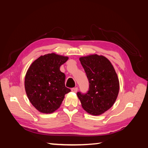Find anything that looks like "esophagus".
I'll use <instances>...</instances> for the list:
<instances>
[{"instance_id": "esophagus-1", "label": "esophagus", "mask_w": 148, "mask_h": 148, "mask_svg": "<svg viewBox=\"0 0 148 148\" xmlns=\"http://www.w3.org/2000/svg\"><path fill=\"white\" fill-rule=\"evenodd\" d=\"M77 90H78L77 88L75 87V88H72L71 89V91H72V92H77Z\"/></svg>"}]
</instances>
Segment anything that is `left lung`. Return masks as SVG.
Masks as SVG:
<instances>
[{
    "mask_svg": "<svg viewBox=\"0 0 148 148\" xmlns=\"http://www.w3.org/2000/svg\"><path fill=\"white\" fill-rule=\"evenodd\" d=\"M89 81L87 93H77L81 106L92 115H100L114 104L119 93V79L111 63L105 56L91 55L79 58Z\"/></svg>",
    "mask_w": 148,
    "mask_h": 148,
    "instance_id": "left-lung-1",
    "label": "left lung"
}]
</instances>
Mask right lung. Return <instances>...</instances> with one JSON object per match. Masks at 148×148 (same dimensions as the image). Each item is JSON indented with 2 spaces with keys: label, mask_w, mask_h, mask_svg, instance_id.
<instances>
[{
  "label": "right lung",
  "mask_w": 148,
  "mask_h": 148,
  "mask_svg": "<svg viewBox=\"0 0 148 148\" xmlns=\"http://www.w3.org/2000/svg\"><path fill=\"white\" fill-rule=\"evenodd\" d=\"M67 56L49 53L34 61L25 78V88L30 102L42 113H51L58 109L65 95L71 92L65 87V76L60 71Z\"/></svg>",
  "instance_id": "obj_1"
}]
</instances>
